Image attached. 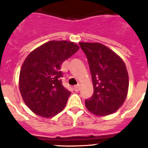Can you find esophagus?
I'll list each match as a JSON object with an SVG mask.
<instances>
[{
    "label": "esophagus",
    "instance_id": "1",
    "mask_svg": "<svg viewBox=\"0 0 148 148\" xmlns=\"http://www.w3.org/2000/svg\"><path fill=\"white\" fill-rule=\"evenodd\" d=\"M73 89H74V90H75V92H78L79 91V90H80V86L78 85H75V87H73Z\"/></svg>",
    "mask_w": 148,
    "mask_h": 148
}]
</instances>
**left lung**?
I'll list each match as a JSON object with an SVG mask.
<instances>
[{"mask_svg":"<svg viewBox=\"0 0 148 148\" xmlns=\"http://www.w3.org/2000/svg\"><path fill=\"white\" fill-rule=\"evenodd\" d=\"M86 55L93 84V94L85 100L87 109L97 116L112 114L127 97L129 78L118 55L99 43H79Z\"/></svg>","mask_w":148,"mask_h":148,"instance_id":"8db88e82","label":"left lung"}]
</instances>
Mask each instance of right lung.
<instances>
[{
  "label": "right lung",
  "instance_id": "1",
  "mask_svg": "<svg viewBox=\"0 0 148 148\" xmlns=\"http://www.w3.org/2000/svg\"><path fill=\"white\" fill-rule=\"evenodd\" d=\"M79 49L66 40H50L29 54L22 65L19 88L27 107L38 116L60 113L71 92L62 84L61 65Z\"/></svg>",
  "mask_w": 148,
  "mask_h": 148
}]
</instances>
